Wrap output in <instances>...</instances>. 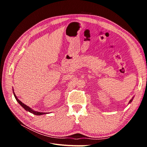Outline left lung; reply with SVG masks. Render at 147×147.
I'll return each instance as SVG.
<instances>
[{
	"label": "left lung",
	"mask_w": 147,
	"mask_h": 147,
	"mask_svg": "<svg viewBox=\"0 0 147 147\" xmlns=\"http://www.w3.org/2000/svg\"><path fill=\"white\" fill-rule=\"evenodd\" d=\"M133 98H134V97H132V99H131V100H130V101H129V104H130V103H131V102H132V100Z\"/></svg>",
	"instance_id": "obj_1"
}]
</instances>
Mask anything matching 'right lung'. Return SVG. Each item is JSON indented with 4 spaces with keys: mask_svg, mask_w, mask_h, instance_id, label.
Here are the masks:
<instances>
[{
    "mask_svg": "<svg viewBox=\"0 0 147 147\" xmlns=\"http://www.w3.org/2000/svg\"><path fill=\"white\" fill-rule=\"evenodd\" d=\"M13 91V94H14V96H15V99H16V100H17V102H18V103L23 107L26 110V111H28V112H29L30 113H33V114H34V115H44V114H47V113H43V112H37V111H34L33 109H31L30 107H28V105H26V104H23V102H22L21 100H20L18 99V97H17V96H16V94H15V92H14V90Z\"/></svg>",
    "mask_w": 147,
    "mask_h": 147,
    "instance_id": "1",
    "label": "right lung"
}]
</instances>
